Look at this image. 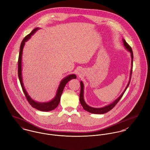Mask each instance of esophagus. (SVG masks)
<instances>
[{
  "instance_id": "1",
  "label": "esophagus",
  "mask_w": 150,
  "mask_h": 150,
  "mask_svg": "<svg viewBox=\"0 0 150 150\" xmlns=\"http://www.w3.org/2000/svg\"><path fill=\"white\" fill-rule=\"evenodd\" d=\"M77 75H78V76H81L82 75V71L81 69L78 70V72H77Z\"/></svg>"
}]
</instances>
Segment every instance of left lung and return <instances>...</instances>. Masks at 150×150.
Returning a JSON list of instances; mask_svg holds the SVG:
<instances>
[{
    "label": "left lung",
    "mask_w": 150,
    "mask_h": 150,
    "mask_svg": "<svg viewBox=\"0 0 150 150\" xmlns=\"http://www.w3.org/2000/svg\"><path fill=\"white\" fill-rule=\"evenodd\" d=\"M123 41V46H125V49L128 50L130 53V56H131V58H132V61H131V69H130V77H129V81L126 87V88L125 89L124 91L122 93V94L119 96V97H118L115 101H114L112 103H111V104L105 105L103 107L101 108H94V107H91L89 105H88L85 101L84 100V97H83V93H84V85L82 81H81L80 84H81V92H80V94H79V101L81 103V104L82 105L83 108L86 110V111L90 112L91 114H105L107 112H108L109 111H110L111 110H112L115 105L118 103V101H120V99L121 98V97H122V96L123 95V93H125V91L127 89V88H128L130 82V79H131V75H132V68H133V52H132V49L131 48V47L127 44V43L125 41V39H122Z\"/></svg>",
    "instance_id": "left-lung-1"
}]
</instances>
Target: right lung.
Wrapping results in <instances>:
<instances>
[{
    "label": "right lung",
    "instance_id": "obj_1",
    "mask_svg": "<svg viewBox=\"0 0 150 150\" xmlns=\"http://www.w3.org/2000/svg\"><path fill=\"white\" fill-rule=\"evenodd\" d=\"M39 30V28H36L30 32V34H28L27 36H26L24 39L23 40L21 45H20V53H19V57H18V78L21 83V86L22 87L23 90L25 95V97L28 101V103L30 104V105L36 108L38 110L41 111H50L52 110H54L59 104L60 103V98L61 96L63 90L65 88V86L66 84L71 79H76V76L75 74H71L63 78L61 81L60 82V85L58 87V89L57 90V93L56 94L55 97L51 100L47 102H38L33 100L27 93L26 89H25V87L24 86L23 81V76H22V55H23V49L25 43V42L28 41L29 39H30L32 35H33L37 30Z\"/></svg>",
    "mask_w": 150,
    "mask_h": 150
}]
</instances>
